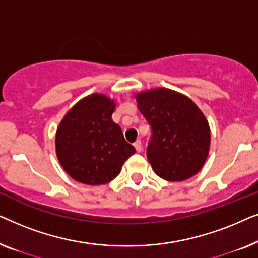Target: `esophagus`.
<instances>
[{
	"label": "esophagus",
	"mask_w": 258,
	"mask_h": 258,
	"mask_svg": "<svg viewBox=\"0 0 258 258\" xmlns=\"http://www.w3.org/2000/svg\"><path fill=\"white\" fill-rule=\"evenodd\" d=\"M134 147H135V149L137 153H140L141 150H142V142H141L140 140H137L135 143H134Z\"/></svg>",
	"instance_id": "34e87169"
}]
</instances>
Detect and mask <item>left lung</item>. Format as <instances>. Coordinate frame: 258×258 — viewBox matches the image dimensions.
I'll use <instances>...</instances> for the list:
<instances>
[{"instance_id":"obj_1","label":"left lung","mask_w":258,"mask_h":258,"mask_svg":"<svg viewBox=\"0 0 258 258\" xmlns=\"http://www.w3.org/2000/svg\"><path fill=\"white\" fill-rule=\"evenodd\" d=\"M137 107L150 125L147 158L167 181L192 177L209 153L210 130L197 105L184 95L155 89L136 96Z\"/></svg>"}]
</instances>
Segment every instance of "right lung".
<instances>
[{
  "label": "right lung",
  "instance_id": "obj_1",
  "mask_svg": "<svg viewBox=\"0 0 258 258\" xmlns=\"http://www.w3.org/2000/svg\"><path fill=\"white\" fill-rule=\"evenodd\" d=\"M114 109V101L94 94L80 101L62 119L56 133V154L75 181L105 184L135 154L121 126L111 119Z\"/></svg>",
  "mask_w": 258,
  "mask_h": 258
}]
</instances>
